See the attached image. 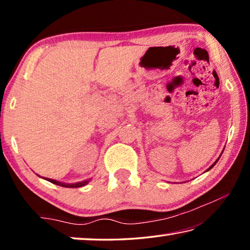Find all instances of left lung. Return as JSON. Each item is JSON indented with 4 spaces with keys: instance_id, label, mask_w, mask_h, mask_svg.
<instances>
[{
    "instance_id": "left-lung-1",
    "label": "left lung",
    "mask_w": 250,
    "mask_h": 250,
    "mask_svg": "<svg viewBox=\"0 0 250 250\" xmlns=\"http://www.w3.org/2000/svg\"><path fill=\"white\" fill-rule=\"evenodd\" d=\"M222 153H223V152H222ZM221 155H222V154H221ZM219 158H221V156H219ZM219 158H218V159H217V160H216V161H215V162H214V163H213V164H211V166H210V167H209V168H208V170H210V168H211V167H214V166H215V164H216V163H217V161H218V160H219ZM208 170H207V171H208Z\"/></svg>"
}]
</instances>
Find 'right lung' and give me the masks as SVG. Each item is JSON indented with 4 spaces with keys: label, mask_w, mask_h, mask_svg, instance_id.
Instances as JSON below:
<instances>
[{
    "label": "right lung",
    "mask_w": 250,
    "mask_h": 250,
    "mask_svg": "<svg viewBox=\"0 0 250 250\" xmlns=\"http://www.w3.org/2000/svg\"><path fill=\"white\" fill-rule=\"evenodd\" d=\"M45 180H47L48 182H50V183H53V184L62 186V188H82V186H84L86 184L89 183V181H90V180H84L83 182H78V183H75V184H66V183H62V182H58L56 180L47 179V177H46Z\"/></svg>",
    "instance_id": "1"
}]
</instances>
